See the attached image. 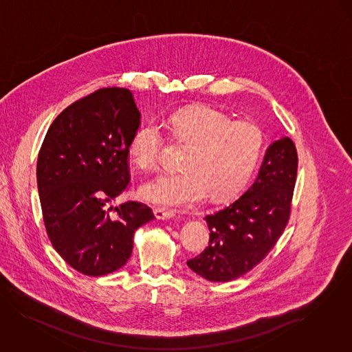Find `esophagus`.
<instances>
[{
  "label": "esophagus",
  "instance_id": "1",
  "mask_svg": "<svg viewBox=\"0 0 352 352\" xmlns=\"http://www.w3.org/2000/svg\"><path fill=\"white\" fill-rule=\"evenodd\" d=\"M154 216L157 217L158 219H170V218L175 216V212L164 209V208H155L154 209Z\"/></svg>",
  "mask_w": 352,
  "mask_h": 352
}]
</instances>
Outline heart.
Instances as JSON below:
<instances>
[{
	"label": "heart",
	"instance_id": "b5f03b06",
	"mask_svg": "<svg viewBox=\"0 0 352 352\" xmlns=\"http://www.w3.org/2000/svg\"><path fill=\"white\" fill-rule=\"evenodd\" d=\"M170 135L189 146L177 174H161L143 184L140 197L162 206H190L210 197L214 202L233 198L250 179L264 146L261 129L250 120H232L212 107L197 106L173 112L166 119ZM164 138L155 123L138 127L129 153L138 167L154 170Z\"/></svg>",
	"mask_w": 352,
	"mask_h": 352
}]
</instances>
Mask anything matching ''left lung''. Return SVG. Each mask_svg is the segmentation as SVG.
Returning <instances> with one entry per match:
<instances>
[{
    "instance_id": "8db88e82",
    "label": "left lung",
    "mask_w": 352,
    "mask_h": 352,
    "mask_svg": "<svg viewBox=\"0 0 352 352\" xmlns=\"http://www.w3.org/2000/svg\"><path fill=\"white\" fill-rule=\"evenodd\" d=\"M298 151L288 136L268 147L258 175L233 204L205 217L206 249L188 261L201 277L225 283L260 264L283 234L291 216Z\"/></svg>"
}]
</instances>
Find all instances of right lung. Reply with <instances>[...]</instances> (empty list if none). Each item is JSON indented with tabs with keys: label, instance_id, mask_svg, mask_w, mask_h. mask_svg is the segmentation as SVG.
Masks as SVG:
<instances>
[{
	"label": "right lung",
	"instance_id": "obj_1",
	"mask_svg": "<svg viewBox=\"0 0 352 352\" xmlns=\"http://www.w3.org/2000/svg\"><path fill=\"white\" fill-rule=\"evenodd\" d=\"M139 123L130 89L100 88L64 109L41 144L37 188L47 234L82 274L122 268L136 229L154 219L151 209L135 201L109 208L129 186V146Z\"/></svg>",
	"mask_w": 352,
	"mask_h": 352
}]
</instances>
